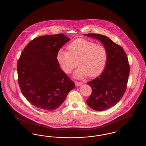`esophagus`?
<instances>
[{"instance_id": "34e87169", "label": "esophagus", "mask_w": 146, "mask_h": 146, "mask_svg": "<svg viewBox=\"0 0 146 146\" xmlns=\"http://www.w3.org/2000/svg\"><path fill=\"white\" fill-rule=\"evenodd\" d=\"M75 84H76V86H80L82 85V82H75Z\"/></svg>"}]
</instances>
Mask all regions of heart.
Wrapping results in <instances>:
<instances>
[{
	"mask_svg": "<svg viewBox=\"0 0 146 146\" xmlns=\"http://www.w3.org/2000/svg\"><path fill=\"white\" fill-rule=\"evenodd\" d=\"M68 52L58 51L56 59L66 74H70L77 66L74 76L82 79L88 76L93 78L100 75L105 68L108 60V52L104 46L94 41L78 38L67 47Z\"/></svg>",
	"mask_w": 146,
	"mask_h": 146,
	"instance_id": "heart-1",
	"label": "heart"
}]
</instances>
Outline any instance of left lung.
Masks as SVG:
<instances>
[{
    "label": "left lung",
    "mask_w": 146,
    "mask_h": 146,
    "mask_svg": "<svg viewBox=\"0 0 146 146\" xmlns=\"http://www.w3.org/2000/svg\"><path fill=\"white\" fill-rule=\"evenodd\" d=\"M84 35L98 40L108 52L103 72L87 83L92 88V94L86 100L94 110H106L117 104L126 91L130 72L128 59L122 48L108 37L97 34Z\"/></svg>",
    "instance_id": "left-lung-1"
}]
</instances>
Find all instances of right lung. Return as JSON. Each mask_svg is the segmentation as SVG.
Here are the masks:
<instances>
[{"label": "right lung", "mask_w": 146, "mask_h": 146, "mask_svg": "<svg viewBox=\"0 0 146 146\" xmlns=\"http://www.w3.org/2000/svg\"><path fill=\"white\" fill-rule=\"evenodd\" d=\"M70 40L62 34L44 35L24 48L17 62L18 82L23 95L32 105L54 110L75 87L56 59L60 48Z\"/></svg>", "instance_id": "1"}]
</instances>
